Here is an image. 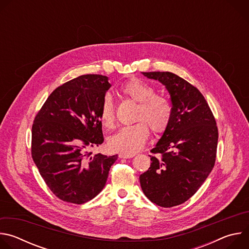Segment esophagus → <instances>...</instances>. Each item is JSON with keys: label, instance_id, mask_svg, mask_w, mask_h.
Returning a JSON list of instances; mask_svg holds the SVG:
<instances>
[{"label": "esophagus", "instance_id": "34e87169", "mask_svg": "<svg viewBox=\"0 0 249 249\" xmlns=\"http://www.w3.org/2000/svg\"><path fill=\"white\" fill-rule=\"evenodd\" d=\"M134 157H135L134 154H119L120 159H131Z\"/></svg>", "mask_w": 249, "mask_h": 249}]
</instances>
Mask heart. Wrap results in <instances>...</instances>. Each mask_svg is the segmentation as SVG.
Here are the masks:
<instances>
[{
	"instance_id": "obj_1",
	"label": "heart",
	"mask_w": 249,
	"mask_h": 249,
	"mask_svg": "<svg viewBox=\"0 0 249 249\" xmlns=\"http://www.w3.org/2000/svg\"><path fill=\"white\" fill-rule=\"evenodd\" d=\"M121 93L139 103L134 125L119 129L108 139V147L115 152L133 154L141 150L150 136V129L160 135L168 128L172 117L171 104L167 98L156 94L155 88L140 79L133 78L120 88ZM99 118L104 127L111 129L115 123V108L112 98L105 94L99 106Z\"/></svg>"
}]
</instances>
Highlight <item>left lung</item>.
<instances>
[{"label":"left lung","instance_id":"1","mask_svg":"<svg viewBox=\"0 0 249 249\" xmlns=\"http://www.w3.org/2000/svg\"><path fill=\"white\" fill-rule=\"evenodd\" d=\"M170 94L172 117L156 147L150 168L140 175L142 190L158 206L170 208L190 199L215 165L219 132L200 90L170 72L142 73Z\"/></svg>","mask_w":249,"mask_h":249}]
</instances>
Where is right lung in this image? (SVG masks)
Returning <instances> with one entry per match:
<instances>
[{"label": "right lung", "instance_id": "obj_1", "mask_svg": "<svg viewBox=\"0 0 249 249\" xmlns=\"http://www.w3.org/2000/svg\"><path fill=\"white\" fill-rule=\"evenodd\" d=\"M111 87L102 75H84L58 87L34 118L31 156L60 200L84 204L105 186L117 155H93L103 143L99 106Z\"/></svg>", "mask_w": 249, "mask_h": 249}]
</instances>
